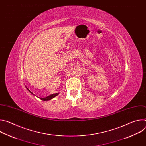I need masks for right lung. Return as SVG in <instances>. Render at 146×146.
<instances>
[{
  "instance_id": "add662e5",
  "label": "right lung",
  "mask_w": 146,
  "mask_h": 146,
  "mask_svg": "<svg viewBox=\"0 0 146 146\" xmlns=\"http://www.w3.org/2000/svg\"><path fill=\"white\" fill-rule=\"evenodd\" d=\"M29 91L31 92L29 90ZM31 93L33 94L32 92H31ZM58 95V93H56V94H52V95H49V96H47V97H46V98H41L40 99H41V100H50V99L54 98L55 96H57Z\"/></svg>"
}]
</instances>
